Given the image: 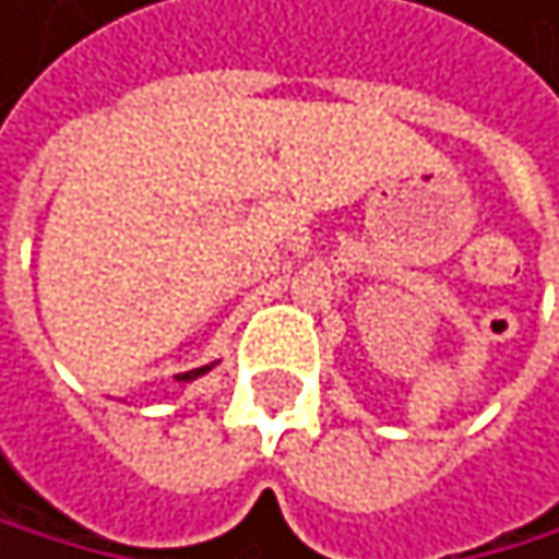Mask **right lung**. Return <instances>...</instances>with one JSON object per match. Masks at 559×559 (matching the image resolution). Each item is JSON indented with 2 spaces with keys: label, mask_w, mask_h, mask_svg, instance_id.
<instances>
[{
  "label": "right lung",
  "mask_w": 559,
  "mask_h": 559,
  "mask_svg": "<svg viewBox=\"0 0 559 559\" xmlns=\"http://www.w3.org/2000/svg\"><path fill=\"white\" fill-rule=\"evenodd\" d=\"M214 369V361L211 365H201V369H190V372H183V376H177V382H194V379H201V376H207Z\"/></svg>",
  "instance_id": "obj_1"
}]
</instances>
